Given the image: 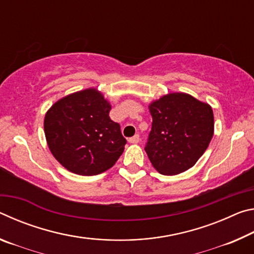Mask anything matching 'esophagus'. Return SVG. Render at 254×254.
<instances>
[{
  "label": "esophagus",
  "instance_id": "obj_1",
  "mask_svg": "<svg viewBox=\"0 0 254 254\" xmlns=\"http://www.w3.org/2000/svg\"><path fill=\"white\" fill-rule=\"evenodd\" d=\"M128 142H130V143H139L140 142V135L135 134L134 136L130 137V139H128Z\"/></svg>",
  "mask_w": 254,
  "mask_h": 254
}]
</instances>
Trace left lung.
Segmentation results:
<instances>
[{
    "label": "left lung",
    "instance_id": "obj_1",
    "mask_svg": "<svg viewBox=\"0 0 254 254\" xmlns=\"http://www.w3.org/2000/svg\"><path fill=\"white\" fill-rule=\"evenodd\" d=\"M149 110L152 127L144 150L152 166L166 176L191 168L213 137L212 107L189 94L171 93L152 102Z\"/></svg>",
    "mask_w": 254,
    "mask_h": 254
}]
</instances>
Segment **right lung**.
<instances>
[{
	"instance_id": "add662e5",
	"label": "right lung",
	"mask_w": 254,
	"mask_h": 254,
	"mask_svg": "<svg viewBox=\"0 0 254 254\" xmlns=\"http://www.w3.org/2000/svg\"><path fill=\"white\" fill-rule=\"evenodd\" d=\"M111 105L95 88L56 102L45 117L47 143L54 157L71 173L95 176L114 166L126 137L110 119Z\"/></svg>"
}]
</instances>
